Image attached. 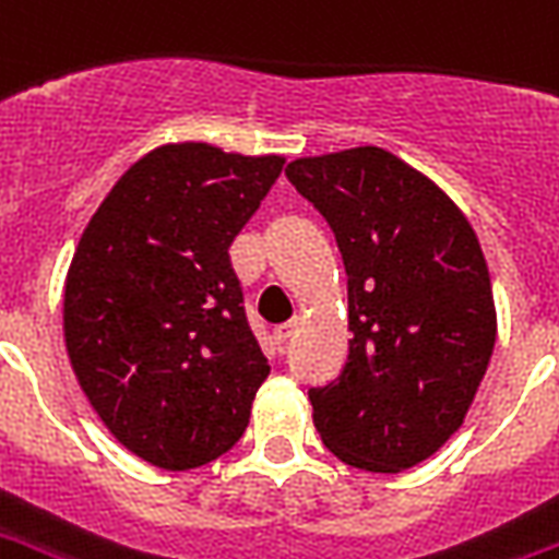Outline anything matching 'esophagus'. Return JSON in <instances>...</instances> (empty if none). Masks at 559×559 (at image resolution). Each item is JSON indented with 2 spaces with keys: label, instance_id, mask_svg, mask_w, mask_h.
I'll return each instance as SVG.
<instances>
[{
  "label": "esophagus",
  "instance_id": "obj_1",
  "mask_svg": "<svg viewBox=\"0 0 559 559\" xmlns=\"http://www.w3.org/2000/svg\"><path fill=\"white\" fill-rule=\"evenodd\" d=\"M296 332H299V322L296 320L287 322V325H278V329H275V343H278L281 349H284V346H287V343L296 337Z\"/></svg>",
  "mask_w": 559,
  "mask_h": 559
}]
</instances>
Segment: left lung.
I'll use <instances>...</instances> for the list:
<instances>
[{
  "mask_svg": "<svg viewBox=\"0 0 559 559\" xmlns=\"http://www.w3.org/2000/svg\"><path fill=\"white\" fill-rule=\"evenodd\" d=\"M287 180L332 227L349 290V355L334 382L308 391L313 427L353 468H412L462 427L495 349L477 234L382 147L305 156Z\"/></svg>",
  "mask_w": 559,
  "mask_h": 559,
  "instance_id": "1",
  "label": "left lung"
}]
</instances>
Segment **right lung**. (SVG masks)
Returning <instances> with one entry per match:
<instances>
[{
  "label": "right lung",
  "mask_w": 559,
  "mask_h": 559,
  "mask_svg": "<svg viewBox=\"0 0 559 559\" xmlns=\"http://www.w3.org/2000/svg\"><path fill=\"white\" fill-rule=\"evenodd\" d=\"M284 156L163 144L111 186L64 281V343L94 412L165 471L213 462L248 427L269 364L227 248Z\"/></svg>",
  "instance_id": "add662e5"
}]
</instances>
